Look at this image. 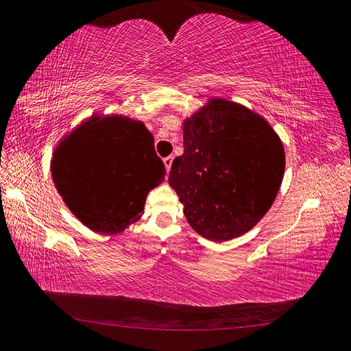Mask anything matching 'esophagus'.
I'll list each match as a JSON object with an SVG mask.
<instances>
[{
	"instance_id": "obj_1",
	"label": "esophagus",
	"mask_w": 351,
	"mask_h": 351,
	"mask_svg": "<svg viewBox=\"0 0 351 351\" xmlns=\"http://www.w3.org/2000/svg\"><path fill=\"white\" fill-rule=\"evenodd\" d=\"M172 160H174V157H172V156H168V157H165V158H163V163H165V166H166V169H168V171H171V166H172Z\"/></svg>"
}]
</instances>
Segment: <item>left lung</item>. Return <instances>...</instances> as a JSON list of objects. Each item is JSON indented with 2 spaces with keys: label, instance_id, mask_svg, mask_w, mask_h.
<instances>
[{
  "label": "left lung",
  "instance_id": "8db88e82",
  "mask_svg": "<svg viewBox=\"0 0 351 351\" xmlns=\"http://www.w3.org/2000/svg\"><path fill=\"white\" fill-rule=\"evenodd\" d=\"M285 171L282 141L261 115L213 100L183 123V154L169 185L189 225L225 242L250 231L276 199Z\"/></svg>",
  "mask_w": 351,
  "mask_h": 351
}]
</instances>
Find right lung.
Segmentation results:
<instances>
[{
	"label": "right lung",
	"mask_w": 351,
	"mask_h": 351,
	"mask_svg": "<svg viewBox=\"0 0 351 351\" xmlns=\"http://www.w3.org/2000/svg\"><path fill=\"white\" fill-rule=\"evenodd\" d=\"M52 179L67 208L97 232H121L141 217L166 168L143 123L94 117L53 152Z\"/></svg>",
	"instance_id": "1"
}]
</instances>
